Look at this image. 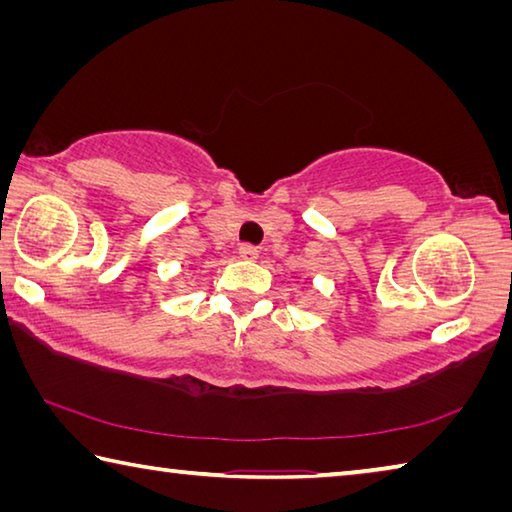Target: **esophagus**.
<instances>
[{
	"label": "esophagus",
	"instance_id": "obj_1",
	"mask_svg": "<svg viewBox=\"0 0 512 512\" xmlns=\"http://www.w3.org/2000/svg\"><path fill=\"white\" fill-rule=\"evenodd\" d=\"M239 257L241 259H248V262H253V259L259 257V248L257 246H250V244L239 246Z\"/></svg>",
	"mask_w": 512,
	"mask_h": 512
}]
</instances>
